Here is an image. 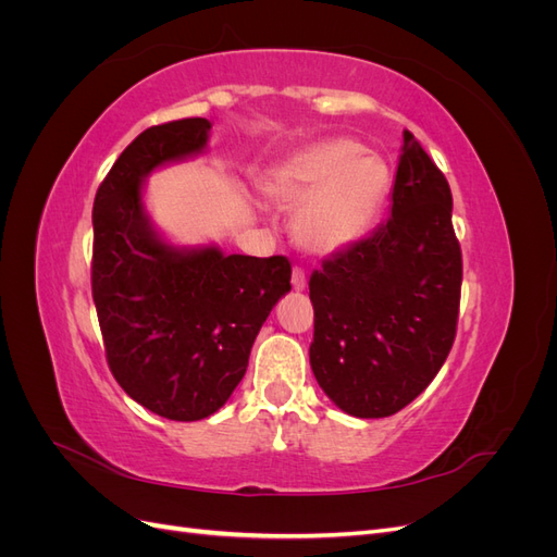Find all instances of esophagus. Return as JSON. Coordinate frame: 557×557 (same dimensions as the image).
Masks as SVG:
<instances>
[{
  "instance_id": "obj_1",
  "label": "esophagus",
  "mask_w": 557,
  "mask_h": 557,
  "mask_svg": "<svg viewBox=\"0 0 557 557\" xmlns=\"http://www.w3.org/2000/svg\"><path fill=\"white\" fill-rule=\"evenodd\" d=\"M293 288L297 293L307 288V274H305V269H301V267H293Z\"/></svg>"
}]
</instances>
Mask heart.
Instances as JSON below:
<instances>
[{
  "label": "heart",
  "instance_id": "b5f03b06",
  "mask_svg": "<svg viewBox=\"0 0 557 557\" xmlns=\"http://www.w3.org/2000/svg\"><path fill=\"white\" fill-rule=\"evenodd\" d=\"M385 164L350 139L297 150L264 176V193L283 209L299 205L293 232L313 252H334L372 227L387 195Z\"/></svg>",
  "mask_w": 557,
  "mask_h": 557
}]
</instances>
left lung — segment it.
Masks as SVG:
<instances>
[{"mask_svg":"<svg viewBox=\"0 0 557 557\" xmlns=\"http://www.w3.org/2000/svg\"><path fill=\"white\" fill-rule=\"evenodd\" d=\"M448 181L409 129L393 215L309 281L318 385L342 411L385 418L440 374L458 332L462 250Z\"/></svg>","mask_w":557,"mask_h":557,"instance_id":"8db88e82","label":"left lung"}]
</instances>
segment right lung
Wrapping results in <instances>:
<instances>
[{"mask_svg":"<svg viewBox=\"0 0 557 557\" xmlns=\"http://www.w3.org/2000/svg\"><path fill=\"white\" fill-rule=\"evenodd\" d=\"M209 127L207 117H183L144 129L99 183L92 207L90 283L111 374L141 407L183 423L230 399L293 274L283 256L185 252L150 230L144 176L205 148Z\"/></svg>","mask_w":557,"mask_h":557,"instance_id":"obj_1","label":"right lung"}]
</instances>
